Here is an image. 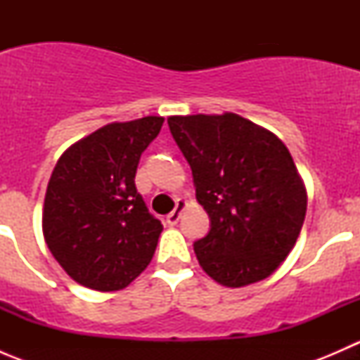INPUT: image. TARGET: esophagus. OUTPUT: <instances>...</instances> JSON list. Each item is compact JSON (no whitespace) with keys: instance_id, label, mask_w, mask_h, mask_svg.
Returning <instances> with one entry per match:
<instances>
[{"instance_id":"34e87169","label":"esophagus","mask_w":360,"mask_h":360,"mask_svg":"<svg viewBox=\"0 0 360 360\" xmlns=\"http://www.w3.org/2000/svg\"><path fill=\"white\" fill-rule=\"evenodd\" d=\"M186 207H188V202L186 200H183V198H177V200H176V209H174L170 214H167L165 223L169 224V226H176L177 221L181 219V214H183V210L186 209Z\"/></svg>"}]
</instances>
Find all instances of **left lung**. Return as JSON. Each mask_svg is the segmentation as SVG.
I'll return each mask as SVG.
<instances>
[{
  "label": "left lung",
  "mask_w": 360,
  "mask_h": 360,
  "mask_svg": "<svg viewBox=\"0 0 360 360\" xmlns=\"http://www.w3.org/2000/svg\"><path fill=\"white\" fill-rule=\"evenodd\" d=\"M210 230L193 244L209 277L226 288L263 281L297 240L307 190L275 134L233 115L170 116Z\"/></svg>",
  "instance_id": "obj_1"
}]
</instances>
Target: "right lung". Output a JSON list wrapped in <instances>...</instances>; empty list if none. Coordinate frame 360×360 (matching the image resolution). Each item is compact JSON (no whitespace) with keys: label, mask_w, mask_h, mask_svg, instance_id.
Listing matches in <instances>:
<instances>
[{"label":"right lung","mask_w":360,"mask_h":360,"mask_svg":"<svg viewBox=\"0 0 360 360\" xmlns=\"http://www.w3.org/2000/svg\"><path fill=\"white\" fill-rule=\"evenodd\" d=\"M162 125V116L110 123L68 148L53 169L43 235L69 277L85 288H127L153 257L163 226L134 179Z\"/></svg>","instance_id":"1"}]
</instances>
